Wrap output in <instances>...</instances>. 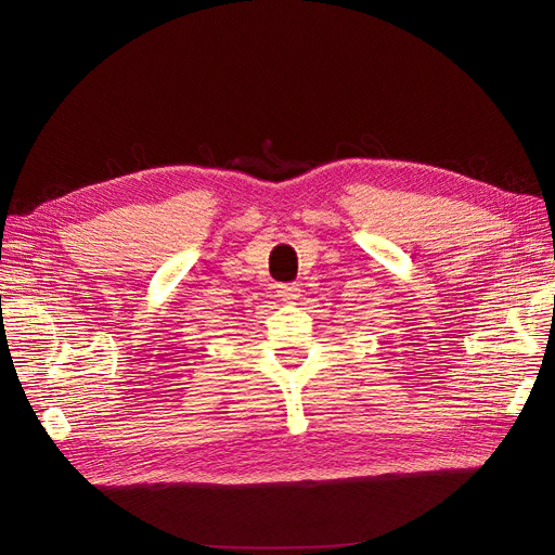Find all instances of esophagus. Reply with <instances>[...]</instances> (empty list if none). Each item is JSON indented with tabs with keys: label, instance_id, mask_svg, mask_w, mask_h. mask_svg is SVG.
Wrapping results in <instances>:
<instances>
[{
	"label": "esophagus",
	"instance_id": "esophagus-1",
	"mask_svg": "<svg viewBox=\"0 0 555 555\" xmlns=\"http://www.w3.org/2000/svg\"><path fill=\"white\" fill-rule=\"evenodd\" d=\"M276 295H279V299H281V301L293 304V301H297V299L301 297V289H299L295 283H283V285H279Z\"/></svg>",
	"mask_w": 555,
	"mask_h": 555
}]
</instances>
